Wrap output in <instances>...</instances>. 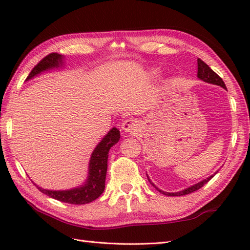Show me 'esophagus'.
I'll return each instance as SVG.
<instances>
[{"mask_svg": "<svg viewBox=\"0 0 250 250\" xmlns=\"http://www.w3.org/2000/svg\"><path fill=\"white\" fill-rule=\"evenodd\" d=\"M121 129L122 131L125 132V133L134 134L137 131V129H139V124H137V121L133 118L125 119L124 122H122Z\"/></svg>", "mask_w": 250, "mask_h": 250, "instance_id": "obj_1", "label": "esophagus"}]
</instances>
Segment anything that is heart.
Instances as JSON below:
<instances>
[{
	"label": "heart",
	"mask_w": 250,
	"mask_h": 250,
	"mask_svg": "<svg viewBox=\"0 0 250 250\" xmlns=\"http://www.w3.org/2000/svg\"><path fill=\"white\" fill-rule=\"evenodd\" d=\"M151 74H152V75H158V72H156V71H153V72H151Z\"/></svg>",
	"instance_id": "b5f03b06"
}]
</instances>
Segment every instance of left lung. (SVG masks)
Segmentation results:
<instances>
[{
	"label": "left lung",
	"mask_w": 250,
	"mask_h": 250,
	"mask_svg": "<svg viewBox=\"0 0 250 250\" xmlns=\"http://www.w3.org/2000/svg\"><path fill=\"white\" fill-rule=\"evenodd\" d=\"M198 78H200L201 81H203L204 83H213V84H216V86H220L222 88H226V84H225L224 81H222V79L218 75H217V74L213 70H211V68L208 65H207L204 61H202L201 59H198ZM214 175H211V176L203 179L202 182H200L198 184L191 186V187H189L187 189L178 191V192H166V191H162L159 188H157L156 186L151 183V180L149 179V177L147 176V178H148V180H149V183L153 186V187H155L159 191V192H161L162 194L168 195V196H180V195L189 194L191 192H194V191H196V190H199L200 188L203 187L205 184L208 183L209 180L214 177Z\"/></svg>",
	"instance_id": "left-lung-1"
}]
</instances>
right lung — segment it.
<instances>
[{"mask_svg": "<svg viewBox=\"0 0 250 250\" xmlns=\"http://www.w3.org/2000/svg\"><path fill=\"white\" fill-rule=\"evenodd\" d=\"M63 60H64L63 56L56 54V52H52V54L46 56L44 59H42L34 66L33 70L29 74L28 78H26V81L37 76L42 72L51 70V68L61 67L63 65ZM119 139V130L113 128L103 137V140L99 143L97 147L94 148L89 161L88 178L81 187L73 188L70 190H47L36 185L35 186L44 194L68 204H87L97 200L103 193L105 189L108 151L111 147L118 143Z\"/></svg>", "mask_w": 250, "mask_h": 250, "instance_id": "right-lung-1", "label": "right lung"}]
</instances>
